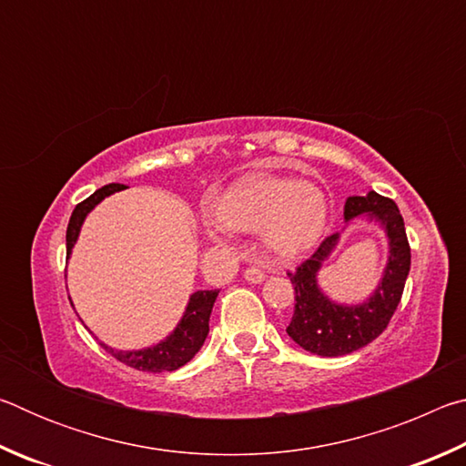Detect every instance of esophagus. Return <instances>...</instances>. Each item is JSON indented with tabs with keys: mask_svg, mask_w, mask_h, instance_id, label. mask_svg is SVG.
Returning <instances> with one entry per match:
<instances>
[{
	"mask_svg": "<svg viewBox=\"0 0 466 466\" xmlns=\"http://www.w3.org/2000/svg\"><path fill=\"white\" fill-rule=\"evenodd\" d=\"M244 279L248 283H261L265 279V271L258 269V267H248V269L244 271Z\"/></svg>",
	"mask_w": 466,
	"mask_h": 466,
	"instance_id": "obj_1",
	"label": "esophagus"
}]
</instances>
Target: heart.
<instances>
[{
    "label": "heart",
    "instance_id": "heart-1",
    "mask_svg": "<svg viewBox=\"0 0 466 466\" xmlns=\"http://www.w3.org/2000/svg\"><path fill=\"white\" fill-rule=\"evenodd\" d=\"M218 222L236 232H261L267 250L294 261L320 240L327 228V195L310 180L255 172L236 180L216 201ZM214 242L226 238L218 224L208 226Z\"/></svg>",
    "mask_w": 466,
    "mask_h": 466
}]
</instances>
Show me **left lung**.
I'll use <instances>...</instances> for the list:
<instances>
[{"mask_svg": "<svg viewBox=\"0 0 466 466\" xmlns=\"http://www.w3.org/2000/svg\"><path fill=\"white\" fill-rule=\"evenodd\" d=\"M358 216L380 226L389 242L382 278L366 299L356 304L337 302L325 294L319 283L322 265L335 252L341 234L322 240L309 261L299 265L296 273H288L296 291V309L286 329L288 335L302 350L322 358L347 356L372 343L397 310L411 269V248L397 203L376 191H370L364 197H347L343 208L345 224H351V219Z\"/></svg>", "mask_w": 466, "mask_h": 466, "instance_id": "8db88e82", "label": "left lung"}]
</instances>
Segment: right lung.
Masks as SVG:
<instances>
[{"mask_svg":"<svg viewBox=\"0 0 466 466\" xmlns=\"http://www.w3.org/2000/svg\"><path fill=\"white\" fill-rule=\"evenodd\" d=\"M123 188L127 187L110 183L106 187L98 188L96 193H92L88 199L82 201L80 205H76L74 214L69 218L67 234H66L67 261L69 257H72V250L76 247L77 238H80L82 226L90 211L96 208L100 201H105L106 197L119 193ZM218 294L219 289H201L188 296L185 312L177 322V327L170 330V335L164 337L162 341H157L156 345L144 347V350H127V351L115 350V347H110L102 341L100 345L105 347L110 356L123 361L125 366L141 370V372H172V370H178L180 366H185L187 361H191L195 358V353L201 350L205 337L209 333V317H211V309H214Z\"/></svg>","mask_w":466,"mask_h":466,"instance_id":"right-lung-1","label":"right lung"}]
</instances>
